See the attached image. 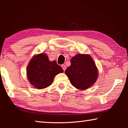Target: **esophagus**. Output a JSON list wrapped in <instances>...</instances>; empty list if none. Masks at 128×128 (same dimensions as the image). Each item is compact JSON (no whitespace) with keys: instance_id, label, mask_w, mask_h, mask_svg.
Wrapping results in <instances>:
<instances>
[{"instance_id":"34e87169","label":"esophagus","mask_w":128,"mask_h":128,"mask_svg":"<svg viewBox=\"0 0 128 128\" xmlns=\"http://www.w3.org/2000/svg\"><path fill=\"white\" fill-rule=\"evenodd\" d=\"M62 68L63 69V70H66V66H65L64 64H62Z\"/></svg>"}]
</instances>
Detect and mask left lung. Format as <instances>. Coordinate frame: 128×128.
Masks as SVG:
<instances>
[{
    "instance_id": "8db88e82",
    "label": "left lung",
    "mask_w": 128,
    "mask_h": 128,
    "mask_svg": "<svg viewBox=\"0 0 128 128\" xmlns=\"http://www.w3.org/2000/svg\"><path fill=\"white\" fill-rule=\"evenodd\" d=\"M71 65L65 71L70 84L78 89H88L98 79V69L88 54H77L71 59Z\"/></svg>"
}]
</instances>
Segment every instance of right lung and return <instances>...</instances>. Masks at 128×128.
I'll return each instance as SVG.
<instances>
[{
	"label": "right lung",
	"mask_w": 128,
	"mask_h": 128,
	"mask_svg": "<svg viewBox=\"0 0 128 128\" xmlns=\"http://www.w3.org/2000/svg\"><path fill=\"white\" fill-rule=\"evenodd\" d=\"M63 72L55 60L50 62L46 54L40 53L34 55L30 60L26 76L28 81L34 87L43 89L51 85L55 76Z\"/></svg>",
	"instance_id": "obj_1"
}]
</instances>
